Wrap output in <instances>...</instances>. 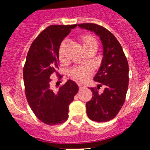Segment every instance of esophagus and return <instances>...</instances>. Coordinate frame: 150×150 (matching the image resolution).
<instances>
[{
  "mask_svg": "<svg viewBox=\"0 0 150 150\" xmlns=\"http://www.w3.org/2000/svg\"><path fill=\"white\" fill-rule=\"evenodd\" d=\"M78 86H79V89H82V88H85V85H84V84H83V83H78Z\"/></svg>",
  "mask_w": 150,
  "mask_h": 150,
  "instance_id": "1",
  "label": "esophagus"
}]
</instances>
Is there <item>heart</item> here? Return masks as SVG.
<instances>
[{
  "label": "heart",
  "instance_id": "1",
  "mask_svg": "<svg viewBox=\"0 0 150 150\" xmlns=\"http://www.w3.org/2000/svg\"><path fill=\"white\" fill-rule=\"evenodd\" d=\"M82 43L83 44L84 49L88 48L91 46H96L97 47V41L95 38L89 34H84L80 37ZM66 44V41H62L60 45L59 50V59L62 60L64 56V46ZM91 72V69L89 67H75L71 71V75L74 78L80 80H83L87 77L88 74Z\"/></svg>",
  "mask_w": 150,
  "mask_h": 150
}]
</instances>
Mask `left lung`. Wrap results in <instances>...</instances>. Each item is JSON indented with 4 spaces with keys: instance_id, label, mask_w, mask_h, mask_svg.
I'll list each match as a JSON object with an SVG mask.
<instances>
[{
    "instance_id": "1",
    "label": "left lung",
    "mask_w": 150,
    "mask_h": 150,
    "mask_svg": "<svg viewBox=\"0 0 150 150\" xmlns=\"http://www.w3.org/2000/svg\"><path fill=\"white\" fill-rule=\"evenodd\" d=\"M100 37L104 52L103 59L94 80L100 85L90 88L92 98L86 103V113L92 121L105 122L116 117L125 100L128 87V63L118 40L105 28L93 23L78 25ZM103 84L105 90L98 92Z\"/></svg>"
}]
</instances>
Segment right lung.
<instances>
[{"label": "right lung", "mask_w": 150, "mask_h": 150, "mask_svg": "<svg viewBox=\"0 0 150 150\" xmlns=\"http://www.w3.org/2000/svg\"><path fill=\"white\" fill-rule=\"evenodd\" d=\"M77 25H50L31 43L23 67L25 92L30 109L38 120L49 125L62 124L68 119L69 104L79 87L68 79L59 91L51 89L50 76L59 66V50L64 38ZM62 76L59 75L61 79Z\"/></svg>", "instance_id": "add662e5"}]
</instances>
